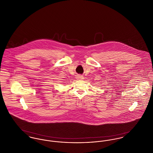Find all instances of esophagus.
I'll return each instance as SVG.
<instances>
[{"label":"esophagus","instance_id":"1","mask_svg":"<svg viewBox=\"0 0 153 153\" xmlns=\"http://www.w3.org/2000/svg\"><path fill=\"white\" fill-rule=\"evenodd\" d=\"M77 78L78 80H82L83 79V76H80V75H79L77 76Z\"/></svg>","mask_w":153,"mask_h":153}]
</instances>
